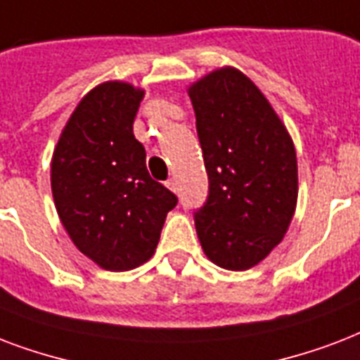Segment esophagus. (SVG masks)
Masks as SVG:
<instances>
[{
  "label": "esophagus",
  "mask_w": 360,
  "mask_h": 360,
  "mask_svg": "<svg viewBox=\"0 0 360 360\" xmlns=\"http://www.w3.org/2000/svg\"><path fill=\"white\" fill-rule=\"evenodd\" d=\"M167 188L171 189V191H176V180H174V178H169V180H167Z\"/></svg>",
  "instance_id": "34e87169"
}]
</instances>
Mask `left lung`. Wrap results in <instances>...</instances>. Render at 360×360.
<instances>
[{
	"mask_svg": "<svg viewBox=\"0 0 360 360\" xmlns=\"http://www.w3.org/2000/svg\"><path fill=\"white\" fill-rule=\"evenodd\" d=\"M188 94L208 172V197L195 212L200 246L221 269H252L293 219V141L266 97L235 67L212 71Z\"/></svg>",
	"mask_w": 360,
	"mask_h": 360,
	"instance_id": "8db88e82",
	"label": "left lung"
}]
</instances>
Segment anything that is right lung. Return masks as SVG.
I'll return each instance as SVG.
<instances>
[{"instance_id": "add662e5", "label": "right lung", "mask_w": 360, "mask_h": 360, "mask_svg": "<svg viewBox=\"0 0 360 360\" xmlns=\"http://www.w3.org/2000/svg\"><path fill=\"white\" fill-rule=\"evenodd\" d=\"M144 90L103 82L88 91L56 144L50 184L67 235L101 269L122 272L154 255L178 197L146 169L133 135Z\"/></svg>"}]
</instances>
